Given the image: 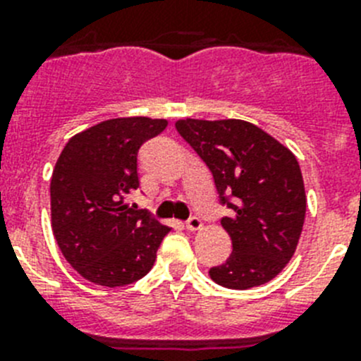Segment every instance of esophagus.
I'll return each instance as SVG.
<instances>
[{
  "label": "esophagus",
  "instance_id": "34e87169",
  "mask_svg": "<svg viewBox=\"0 0 361 361\" xmlns=\"http://www.w3.org/2000/svg\"><path fill=\"white\" fill-rule=\"evenodd\" d=\"M186 228L190 229V231H199V229L202 228V222H200L199 216L193 215L186 220Z\"/></svg>",
  "mask_w": 361,
  "mask_h": 361
}]
</instances>
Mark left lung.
I'll return each instance as SVG.
<instances>
[{
  "instance_id": "obj_1",
  "label": "left lung",
  "mask_w": 361,
  "mask_h": 361,
  "mask_svg": "<svg viewBox=\"0 0 361 361\" xmlns=\"http://www.w3.org/2000/svg\"><path fill=\"white\" fill-rule=\"evenodd\" d=\"M184 141L199 153L229 216L233 253L209 269L219 286L250 289L275 279L295 255L305 219L304 178L296 157L276 139L240 119H180Z\"/></svg>"
}]
</instances>
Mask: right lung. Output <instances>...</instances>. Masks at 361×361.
<instances>
[{
  "label": "right lung",
  "instance_id": "1",
  "mask_svg": "<svg viewBox=\"0 0 361 361\" xmlns=\"http://www.w3.org/2000/svg\"><path fill=\"white\" fill-rule=\"evenodd\" d=\"M166 126L149 117L108 119L63 148L50 180L52 231L82 279L119 288L152 269L170 228L124 199L139 188L137 153Z\"/></svg>",
  "mask_w": 361,
  "mask_h": 361
}]
</instances>
